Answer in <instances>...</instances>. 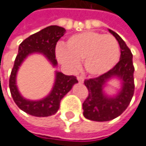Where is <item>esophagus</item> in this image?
<instances>
[{
    "mask_svg": "<svg viewBox=\"0 0 146 146\" xmlns=\"http://www.w3.org/2000/svg\"><path fill=\"white\" fill-rule=\"evenodd\" d=\"M77 80H78V82H79V83L83 84V83H84V78L83 76L79 75V76H77Z\"/></svg>",
    "mask_w": 146,
    "mask_h": 146,
    "instance_id": "esophagus-1",
    "label": "esophagus"
}]
</instances>
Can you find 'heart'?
<instances>
[{"label": "heart", "mask_w": 146, "mask_h": 146, "mask_svg": "<svg viewBox=\"0 0 146 146\" xmlns=\"http://www.w3.org/2000/svg\"><path fill=\"white\" fill-rule=\"evenodd\" d=\"M57 59L62 64L76 68L84 61L87 74L93 76L102 75L116 64L120 57V46L111 34L84 32L71 36L65 47L58 46Z\"/></svg>", "instance_id": "b5f03b06"}]
</instances>
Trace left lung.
I'll return each instance as SVG.
<instances>
[{
  "instance_id": "1",
  "label": "left lung",
  "mask_w": 146,
  "mask_h": 146,
  "mask_svg": "<svg viewBox=\"0 0 146 146\" xmlns=\"http://www.w3.org/2000/svg\"><path fill=\"white\" fill-rule=\"evenodd\" d=\"M121 49L120 61L111 70L95 78L84 81L88 89V95L83 104L84 115L92 121L106 122L118 117L128 107L135 93V80L133 54L123 40L113 31L109 30ZM113 76H117L123 81V88L117 96L109 98L102 93L104 84Z\"/></svg>"
}]
</instances>
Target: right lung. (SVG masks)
Wrapping results in <instances>:
<instances>
[{"mask_svg": "<svg viewBox=\"0 0 146 146\" xmlns=\"http://www.w3.org/2000/svg\"><path fill=\"white\" fill-rule=\"evenodd\" d=\"M65 33V29L52 25L42 29L40 32L32 34L20 44L19 52L15 58L14 65L11 69L9 87L13 99L17 106L33 116L45 117L57 113L60 108L61 100L63 98L72 85L78 83L74 75H65L62 72H56V80L52 93L46 98L40 101H29L20 94L16 86V74L19 66L30 53L42 52L53 65L57 64L55 58V47L57 42Z\"/></svg>", "mask_w": 146, "mask_h": 146, "instance_id": "1", "label": "right lung"}]
</instances>
